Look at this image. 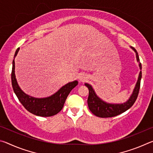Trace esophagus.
I'll list each match as a JSON object with an SVG mask.
<instances>
[{
    "label": "esophagus",
    "instance_id": "1",
    "mask_svg": "<svg viewBox=\"0 0 153 153\" xmlns=\"http://www.w3.org/2000/svg\"><path fill=\"white\" fill-rule=\"evenodd\" d=\"M87 78H88L87 76H86V74H79V76H78V79L79 80V82H83L86 81V80L87 79Z\"/></svg>",
    "mask_w": 153,
    "mask_h": 153
}]
</instances>
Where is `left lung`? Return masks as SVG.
Segmentation results:
<instances>
[{
    "label": "left lung",
    "instance_id": "1",
    "mask_svg": "<svg viewBox=\"0 0 153 153\" xmlns=\"http://www.w3.org/2000/svg\"><path fill=\"white\" fill-rule=\"evenodd\" d=\"M131 48L133 49L136 53L137 61L139 62V67L140 70L142 69V65L140 63V59L138 54L134 47ZM142 78V71L139 74L138 79L134 88V91L131 94V97H129L128 101L122 103V104H111V103H107L98 97L96 94L94 89L90 84L86 83V86L89 90V95L88 98V105L89 109L90 111L97 117L106 118V117H112L117 116L120 114L123 113L127 110H128L131 106H132L138 97L140 87V81Z\"/></svg>",
    "mask_w": 153,
    "mask_h": 153
}]
</instances>
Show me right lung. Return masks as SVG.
Returning <instances> with one entry per match:
<instances>
[{"label": "right lung", "mask_w": 153, "mask_h": 153, "mask_svg": "<svg viewBox=\"0 0 153 153\" xmlns=\"http://www.w3.org/2000/svg\"><path fill=\"white\" fill-rule=\"evenodd\" d=\"M19 48L17 49L15 53V57L19 52ZM13 61L11 72V82L13 89L18 99L22 105L33 115L40 117H51L57 114L63 107L67 96L74 88L76 87L78 82L74 81L65 85L58 90L55 94L49 97L37 98L27 95L22 91L17 84L15 75V61Z\"/></svg>", "instance_id": "1"}]
</instances>
